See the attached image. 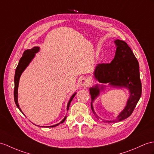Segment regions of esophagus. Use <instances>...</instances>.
Segmentation results:
<instances>
[{
  "label": "esophagus",
  "instance_id": "34e87169",
  "mask_svg": "<svg viewBox=\"0 0 154 154\" xmlns=\"http://www.w3.org/2000/svg\"><path fill=\"white\" fill-rule=\"evenodd\" d=\"M80 85L82 86H83V87H87L89 85V81L85 78H82L80 80Z\"/></svg>",
  "mask_w": 154,
  "mask_h": 154
}]
</instances>
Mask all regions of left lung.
Segmentation results:
<instances>
[{"label":"left lung","instance_id":"left-lung-1","mask_svg":"<svg viewBox=\"0 0 154 154\" xmlns=\"http://www.w3.org/2000/svg\"><path fill=\"white\" fill-rule=\"evenodd\" d=\"M116 51L114 59L110 63L98 64L94 70L95 80L102 84H108L113 88H126L129 91V97L126 106L116 119L104 120V122L115 123L127 118L133 113L142 93L140 79L139 64L133 52L127 44L123 40H116ZM105 85L97 84L89 88L91 97V110L97 119L100 118L95 113L93 103L104 90Z\"/></svg>","mask_w":154,"mask_h":154}]
</instances>
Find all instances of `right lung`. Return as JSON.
Listing matches in <instances>:
<instances>
[{"mask_svg":"<svg viewBox=\"0 0 154 154\" xmlns=\"http://www.w3.org/2000/svg\"><path fill=\"white\" fill-rule=\"evenodd\" d=\"M40 50V48L39 47H34L31 50H27L24 51V53L23 54V56L21 57L20 61H19L18 63V65L17 66V68L16 69V73H15V76H14V84H15V86H14V100H15V103H16V104L17 107L18 108V109L20 110L22 113H23V112L21 110V108L19 106V104H18V85H19V82H20V78L21 77V75L23 73V71L25 70V69L27 68V67L29 66V63L31 62L32 60L33 59V58L35 57V54L38 53ZM76 93H74V94L71 96L70 99L69 101L68 104H67V108L66 109L67 110H69V106H70V104L71 103V101L73 99V98L74 97V96L76 95ZM66 118V116L64 118V119H63V120L59 122L57 124H55L54 125H51V126H48V127H54L59 125L60 123H62L65 121V119Z\"/></svg>","mask_w":154,"mask_h":154,"instance_id":"obj_1","label":"right lung"}]
</instances>
